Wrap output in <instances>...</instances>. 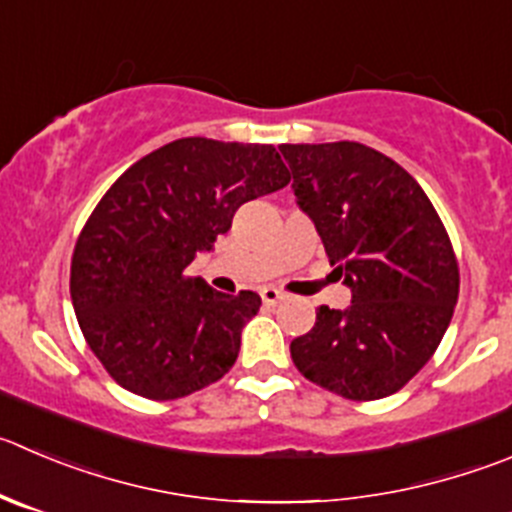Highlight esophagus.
Segmentation results:
<instances>
[{
    "label": "esophagus",
    "instance_id": "obj_1",
    "mask_svg": "<svg viewBox=\"0 0 512 512\" xmlns=\"http://www.w3.org/2000/svg\"><path fill=\"white\" fill-rule=\"evenodd\" d=\"M261 299H264V304L276 306L286 299V294L281 289H274V286H266V289H261Z\"/></svg>",
    "mask_w": 512,
    "mask_h": 512
}]
</instances>
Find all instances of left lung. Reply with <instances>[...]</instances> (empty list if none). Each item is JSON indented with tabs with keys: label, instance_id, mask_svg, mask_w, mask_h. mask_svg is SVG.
I'll return each instance as SVG.
<instances>
[{
	"label": "left lung",
	"instance_id": "8db88e82",
	"mask_svg": "<svg viewBox=\"0 0 512 512\" xmlns=\"http://www.w3.org/2000/svg\"><path fill=\"white\" fill-rule=\"evenodd\" d=\"M296 206L352 291L347 309H316L291 342L296 369L347 399L405 387L450 326L460 274L440 216L415 178L362 143L279 145Z\"/></svg>",
	"mask_w": 512,
	"mask_h": 512
}]
</instances>
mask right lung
Listing matches in <instances>:
<instances>
[{"label":"right lung","mask_w":512,"mask_h":512,"mask_svg":"<svg viewBox=\"0 0 512 512\" xmlns=\"http://www.w3.org/2000/svg\"><path fill=\"white\" fill-rule=\"evenodd\" d=\"M291 180L274 145L180 138L130 165L75 243L70 294L87 344L128 392L178 399L233 367L261 296L186 269L233 213Z\"/></svg>","instance_id":"add662e5"}]
</instances>
